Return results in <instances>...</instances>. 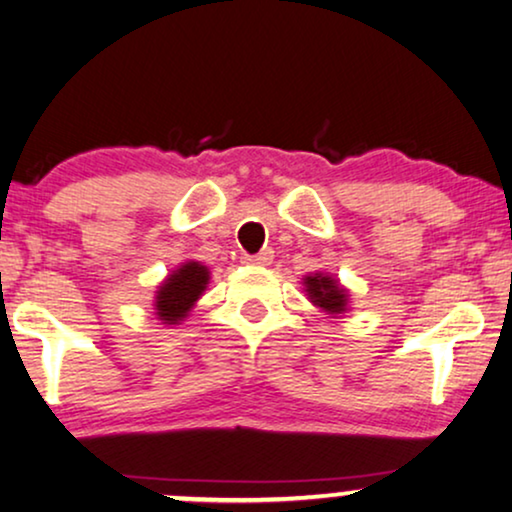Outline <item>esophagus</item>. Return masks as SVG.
Listing matches in <instances>:
<instances>
[{"label": "esophagus", "mask_w": 512, "mask_h": 512, "mask_svg": "<svg viewBox=\"0 0 512 512\" xmlns=\"http://www.w3.org/2000/svg\"><path fill=\"white\" fill-rule=\"evenodd\" d=\"M270 261H273V251L270 249L256 256H242V263H246V266H270Z\"/></svg>", "instance_id": "1"}]
</instances>
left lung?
<instances>
[{
  "label": "left lung",
  "mask_w": 512,
  "mask_h": 512,
  "mask_svg": "<svg viewBox=\"0 0 512 512\" xmlns=\"http://www.w3.org/2000/svg\"><path fill=\"white\" fill-rule=\"evenodd\" d=\"M304 292L315 308L330 318H342L351 308V294L337 277L327 273H313L304 277Z\"/></svg>",
  "instance_id": "8db88e82"
}]
</instances>
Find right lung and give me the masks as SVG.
<instances>
[{
  "instance_id": "obj_1",
  "label": "right lung",
  "mask_w": 512,
  "mask_h": 512,
  "mask_svg": "<svg viewBox=\"0 0 512 512\" xmlns=\"http://www.w3.org/2000/svg\"><path fill=\"white\" fill-rule=\"evenodd\" d=\"M211 270L199 261H185L156 287L154 311L163 325H180L206 292Z\"/></svg>"
}]
</instances>
